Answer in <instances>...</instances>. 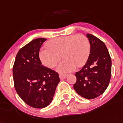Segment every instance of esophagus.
Here are the masks:
<instances>
[{
  "label": "esophagus",
  "mask_w": 123,
  "mask_h": 123,
  "mask_svg": "<svg viewBox=\"0 0 123 123\" xmlns=\"http://www.w3.org/2000/svg\"><path fill=\"white\" fill-rule=\"evenodd\" d=\"M68 76V75L67 74H59V77H60V79H61V80H62V79H65L66 77Z\"/></svg>",
  "instance_id": "esophagus-1"
}]
</instances>
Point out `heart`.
I'll return each mask as SVG.
<instances>
[{"instance_id": "obj_1", "label": "heart", "mask_w": 123, "mask_h": 123, "mask_svg": "<svg viewBox=\"0 0 123 123\" xmlns=\"http://www.w3.org/2000/svg\"><path fill=\"white\" fill-rule=\"evenodd\" d=\"M47 45L48 47L42 48L39 52L42 63L47 68H52L62 56L64 59L57 68V70L62 73L71 72L76 66H84L90 53L89 42L82 34L59 37L49 41Z\"/></svg>"}]
</instances>
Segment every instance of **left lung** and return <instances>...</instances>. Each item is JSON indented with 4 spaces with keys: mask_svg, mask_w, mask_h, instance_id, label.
I'll use <instances>...</instances> for the list:
<instances>
[{
    "mask_svg": "<svg viewBox=\"0 0 123 123\" xmlns=\"http://www.w3.org/2000/svg\"><path fill=\"white\" fill-rule=\"evenodd\" d=\"M90 44V54L86 63L76 73L74 89L81 96L94 99L103 94L111 76V59L105 44L91 34H86Z\"/></svg>",
    "mask_w": 123,
    "mask_h": 123,
    "instance_id": "8db88e82",
    "label": "left lung"
}]
</instances>
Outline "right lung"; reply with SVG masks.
Segmentation results:
<instances>
[{
  "mask_svg": "<svg viewBox=\"0 0 123 123\" xmlns=\"http://www.w3.org/2000/svg\"><path fill=\"white\" fill-rule=\"evenodd\" d=\"M47 39H36L18 50L13 66L14 87L20 98L34 108L47 107L60 82L58 74L42 66L39 50Z\"/></svg>",
  "mask_w": 123,
  "mask_h": 123,
  "instance_id": "add662e5",
  "label": "right lung"
}]
</instances>
